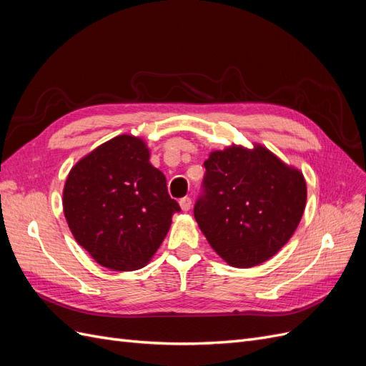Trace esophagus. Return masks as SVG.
I'll use <instances>...</instances> for the list:
<instances>
[{"mask_svg": "<svg viewBox=\"0 0 366 366\" xmlns=\"http://www.w3.org/2000/svg\"><path fill=\"white\" fill-rule=\"evenodd\" d=\"M179 203H180L182 210H184V212H187V210H189V209H191V206H192V202H191V198H189V197H184V198H182V200H180Z\"/></svg>", "mask_w": 366, "mask_h": 366, "instance_id": "obj_1", "label": "esophagus"}]
</instances>
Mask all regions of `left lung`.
<instances>
[{
	"instance_id": "1",
	"label": "left lung",
	"mask_w": 366,
	"mask_h": 366,
	"mask_svg": "<svg viewBox=\"0 0 366 366\" xmlns=\"http://www.w3.org/2000/svg\"><path fill=\"white\" fill-rule=\"evenodd\" d=\"M203 195L194 217L207 242L227 264L249 269L270 259L302 218V172L262 145H232L209 154Z\"/></svg>"
}]
</instances>
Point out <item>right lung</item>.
<instances>
[{"label": "right lung", "instance_id": "obj_1", "mask_svg": "<svg viewBox=\"0 0 366 366\" xmlns=\"http://www.w3.org/2000/svg\"><path fill=\"white\" fill-rule=\"evenodd\" d=\"M64 215L77 244L102 267L147 265L180 206L140 137L122 134L77 162L64 186Z\"/></svg>", "mask_w": 366, "mask_h": 366}]
</instances>
